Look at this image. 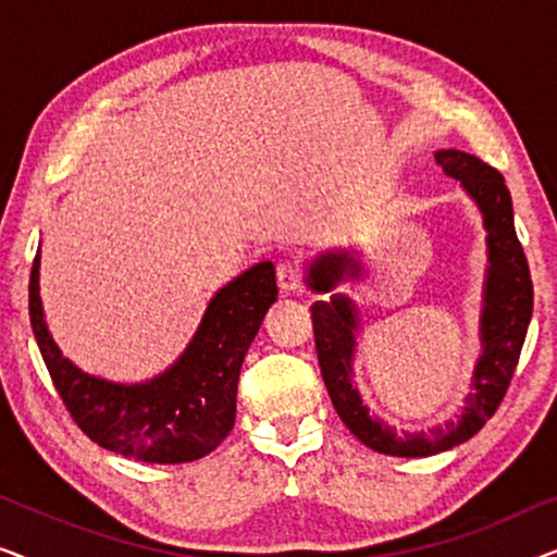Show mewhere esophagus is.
Here are the masks:
<instances>
[{
	"label": "esophagus",
	"mask_w": 557,
	"mask_h": 557,
	"mask_svg": "<svg viewBox=\"0 0 557 557\" xmlns=\"http://www.w3.org/2000/svg\"><path fill=\"white\" fill-rule=\"evenodd\" d=\"M276 278H278V288L281 292L292 294V292H301L304 284V273L299 269V263L294 261H281L276 269Z\"/></svg>",
	"instance_id": "esophagus-1"
}]
</instances>
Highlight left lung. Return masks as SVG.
I'll return each instance as SVG.
<instances>
[{
    "label": "left lung",
    "instance_id": "obj_1",
    "mask_svg": "<svg viewBox=\"0 0 557 557\" xmlns=\"http://www.w3.org/2000/svg\"><path fill=\"white\" fill-rule=\"evenodd\" d=\"M448 177H456L474 197L484 215L486 246H490V271L482 314L484 352L474 372V393L467 398L461 418L444 429L429 433H403L370 416L368 406L352 387V355L357 311L347 296H332V301L311 304L314 345L326 393L347 429L364 446L391 456H433L469 441L494 416L512 383L515 368L532 317V278L522 243L515 231L512 197L505 177L474 154L459 149H444L436 154ZM345 273L357 276L360 263L349 253H326L311 265L309 286L330 292Z\"/></svg>",
    "mask_w": 557,
    "mask_h": 557
}]
</instances>
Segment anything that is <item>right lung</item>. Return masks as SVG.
<instances>
[{
	"label": "right lung",
	"instance_id": "1",
	"mask_svg": "<svg viewBox=\"0 0 557 557\" xmlns=\"http://www.w3.org/2000/svg\"><path fill=\"white\" fill-rule=\"evenodd\" d=\"M40 253L29 271V322L67 413L98 446L149 463L195 461L220 446L235 423L243 357L276 301V271L263 261L220 288L185 355L139 385L90 377L60 355L42 319Z\"/></svg>",
	"mask_w": 557,
	"mask_h": 557
}]
</instances>
